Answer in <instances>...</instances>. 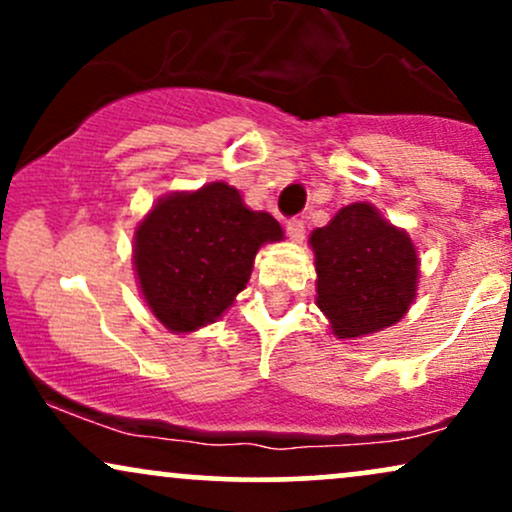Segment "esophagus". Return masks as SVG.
<instances>
[{"instance_id": "obj_1", "label": "esophagus", "mask_w": 512, "mask_h": 512, "mask_svg": "<svg viewBox=\"0 0 512 512\" xmlns=\"http://www.w3.org/2000/svg\"><path fill=\"white\" fill-rule=\"evenodd\" d=\"M286 231H289V238L301 243L305 238V221L303 219H289L286 221Z\"/></svg>"}]
</instances>
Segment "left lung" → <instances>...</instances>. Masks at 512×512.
Listing matches in <instances>:
<instances>
[{
    "label": "left lung",
    "instance_id": "obj_1",
    "mask_svg": "<svg viewBox=\"0 0 512 512\" xmlns=\"http://www.w3.org/2000/svg\"><path fill=\"white\" fill-rule=\"evenodd\" d=\"M317 305L337 337H363L402 320L416 296L414 243L370 204L356 202L310 236Z\"/></svg>",
    "mask_w": 512,
    "mask_h": 512
}]
</instances>
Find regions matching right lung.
I'll return each instance as SVG.
<instances>
[{"label": "right lung", "instance_id": "obj_1", "mask_svg": "<svg viewBox=\"0 0 512 512\" xmlns=\"http://www.w3.org/2000/svg\"><path fill=\"white\" fill-rule=\"evenodd\" d=\"M281 238L279 221L226 182L161 199L134 233L144 301L173 332L209 325L245 289L260 245Z\"/></svg>", "mask_w": 512, "mask_h": 512}]
</instances>
